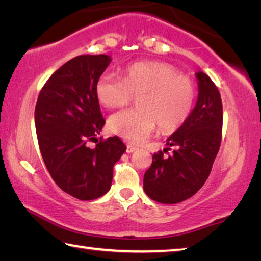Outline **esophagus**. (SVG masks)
<instances>
[{
  "label": "esophagus",
  "instance_id": "34e87169",
  "mask_svg": "<svg viewBox=\"0 0 261 261\" xmlns=\"http://www.w3.org/2000/svg\"><path fill=\"white\" fill-rule=\"evenodd\" d=\"M136 149H137L136 147L131 146V145H127V146H126V153H132V152H135Z\"/></svg>",
  "mask_w": 261,
  "mask_h": 261
}]
</instances>
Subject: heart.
Listing matches in <instances>:
<instances>
[{"instance_id":"b5f03b06","label":"heart","mask_w":261,"mask_h":261,"mask_svg":"<svg viewBox=\"0 0 261 261\" xmlns=\"http://www.w3.org/2000/svg\"><path fill=\"white\" fill-rule=\"evenodd\" d=\"M96 98L107 108L123 107L138 96V108L121 110L108 120L112 134L140 144L159 124L162 131L178 129L192 112L196 90L191 78L163 62H136L124 77L103 73L95 84Z\"/></svg>"}]
</instances>
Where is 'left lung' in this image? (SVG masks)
I'll use <instances>...</instances> for the list:
<instances>
[{
  "label": "left lung",
  "instance_id": "obj_1",
  "mask_svg": "<svg viewBox=\"0 0 261 261\" xmlns=\"http://www.w3.org/2000/svg\"><path fill=\"white\" fill-rule=\"evenodd\" d=\"M198 99L182 126L169 138L173 154L153 155L152 165L144 175V191L161 204H177L189 199L205 184L219 152L222 132V101L212 79L196 72Z\"/></svg>",
  "mask_w": 261,
  "mask_h": 261
}]
</instances>
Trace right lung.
<instances>
[{"label": "right lung", "mask_w": 261, "mask_h": 261, "mask_svg": "<svg viewBox=\"0 0 261 261\" xmlns=\"http://www.w3.org/2000/svg\"><path fill=\"white\" fill-rule=\"evenodd\" d=\"M110 62L103 54L68 61L48 79L35 106V130L47 169L64 192L79 200L109 191L113 167L126 149L118 137L87 146V141H98L105 125L95 84Z\"/></svg>", "instance_id": "add662e5"}]
</instances>
